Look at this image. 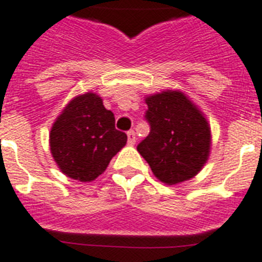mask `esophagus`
I'll return each mask as SVG.
<instances>
[{
    "mask_svg": "<svg viewBox=\"0 0 262 262\" xmlns=\"http://www.w3.org/2000/svg\"><path fill=\"white\" fill-rule=\"evenodd\" d=\"M127 138H128V143L134 144L135 141H137V137H135V133H134L133 129H129L128 133H127Z\"/></svg>",
    "mask_w": 262,
    "mask_h": 262,
    "instance_id": "1",
    "label": "esophagus"
}]
</instances>
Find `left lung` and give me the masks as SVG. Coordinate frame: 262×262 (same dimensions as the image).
Masks as SVG:
<instances>
[{"instance_id":"1","label":"left lung","mask_w":262,"mask_h":262,"mask_svg":"<svg viewBox=\"0 0 262 262\" xmlns=\"http://www.w3.org/2000/svg\"><path fill=\"white\" fill-rule=\"evenodd\" d=\"M144 120L150 133L138 151L157 179L165 184L181 183L196 176L210 154L208 123L180 92H162L146 98Z\"/></svg>"}]
</instances>
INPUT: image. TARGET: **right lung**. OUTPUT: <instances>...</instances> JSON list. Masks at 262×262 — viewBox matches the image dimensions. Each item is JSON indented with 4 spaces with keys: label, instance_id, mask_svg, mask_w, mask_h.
Listing matches in <instances>:
<instances>
[{
    "label": "right lung",
    "instance_id": "obj_1",
    "mask_svg": "<svg viewBox=\"0 0 262 262\" xmlns=\"http://www.w3.org/2000/svg\"><path fill=\"white\" fill-rule=\"evenodd\" d=\"M127 142L115 128V116L95 93L69 102L50 134V147L60 170L70 179L92 181L105 170Z\"/></svg>",
    "mask_w": 262,
    "mask_h": 262
}]
</instances>
